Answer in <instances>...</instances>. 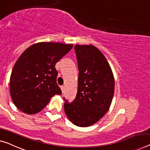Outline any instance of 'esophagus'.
Wrapping results in <instances>:
<instances>
[{
    "label": "esophagus",
    "instance_id": "34e87169",
    "mask_svg": "<svg viewBox=\"0 0 150 150\" xmlns=\"http://www.w3.org/2000/svg\"><path fill=\"white\" fill-rule=\"evenodd\" d=\"M61 88L62 92V93H63V91H64V86H62L61 87Z\"/></svg>",
    "mask_w": 150,
    "mask_h": 150
}]
</instances>
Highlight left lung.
<instances>
[{
	"label": "left lung",
	"instance_id": "obj_1",
	"mask_svg": "<svg viewBox=\"0 0 150 150\" xmlns=\"http://www.w3.org/2000/svg\"><path fill=\"white\" fill-rule=\"evenodd\" d=\"M79 69L76 98L69 103L64 98V112L78 127L91 126L110 108L115 91V79L110 64L92 45H75Z\"/></svg>",
	"mask_w": 150,
	"mask_h": 150
}]
</instances>
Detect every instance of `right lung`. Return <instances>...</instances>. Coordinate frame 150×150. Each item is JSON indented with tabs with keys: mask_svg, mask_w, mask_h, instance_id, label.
Masks as SVG:
<instances>
[{
	"mask_svg": "<svg viewBox=\"0 0 150 150\" xmlns=\"http://www.w3.org/2000/svg\"><path fill=\"white\" fill-rule=\"evenodd\" d=\"M73 48V44L40 42L29 47L15 62L10 78V93L17 108L33 115L41 111L56 94L55 64Z\"/></svg>",
	"mask_w": 150,
	"mask_h": 150,
	"instance_id": "right-lung-1",
	"label": "right lung"
}]
</instances>
